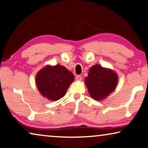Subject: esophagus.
Returning a JSON list of instances; mask_svg holds the SVG:
<instances>
[{"mask_svg": "<svg viewBox=\"0 0 148 148\" xmlns=\"http://www.w3.org/2000/svg\"><path fill=\"white\" fill-rule=\"evenodd\" d=\"M76 79L78 81H81L82 80V77L80 75H78V76L76 77Z\"/></svg>", "mask_w": 148, "mask_h": 148, "instance_id": "esophagus-1", "label": "esophagus"}]
</instances>
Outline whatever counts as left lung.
<instances>
[{
  "label": "left lung",
  "instance_id": "1",
  "mask_svg": "<svg viewBox=\"0 0 148 148\" xmlns=\"http://www.w3.org/2000/svg\"><path fill=\"white\" fill-rule=\"evenodd\" d=\"M85 82L91 97L94 100H103L115 90L118 75L112 70L96 64L90 68Z\"/></svg>",
  "mask_w": 148,
  "mask_h": 148
}]
</instances>
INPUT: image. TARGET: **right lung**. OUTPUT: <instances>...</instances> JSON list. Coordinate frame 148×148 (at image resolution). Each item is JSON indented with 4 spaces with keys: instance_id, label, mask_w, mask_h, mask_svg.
<instances>
[{
    "instance_id": "add662e5",
    "label": "right lung",
    "mask_w": 148,
    "mask_h": 148,
    "mask_svg": "<svg viewBox=\"0 0 148 148\" xmlns=\"http://www.w3.org/2000/svg\"><path fill=\"white\" fill-rule=\"evenodd\" d=\"M74 79L71 72L66 68L57 64L47 66L37 73V88L43 96L50 100L56 101L64 97L68 87Z\"/></svg>"
}]
</instances>
